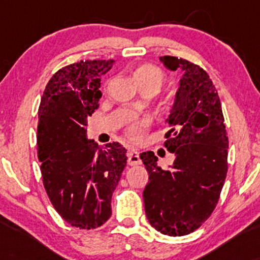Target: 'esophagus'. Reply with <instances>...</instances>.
Masks as SVG:
<instances>
[{
  "instance_id": "obj_1",
  "label": "esophagus",
  "mask_w": 260,
  "mask_h": 260,
  "mask_svg": "<svg viewBox=\"0 0 260 260\" xmlns=\"http://www.w3.org/2000/svg\"><path fill=\"white\" fill-rule=\"evenodd\" d=\"M127 162L128 165L131 166H136L140 164V159H139V153L134 149H131L127 153Z\"/></svg>"
}]
</instances>
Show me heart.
Here are the masks:
<instances>
[{"instance_id":"heart-1","label":"heart","mask_w":260,"mask_h":260,"mask_svg":"<svg viewBox=\"0 0 260 260\" xmlns=\"http://www.w3.org/2000/svg\"><path fill=\"white\" fill-rule=\"evenodd\" d=\"M137 82L140 88L147 85H159L161 88L164 83V74L156 66L144 64L139 67L134 73ZM150 127V120L148 117H133L128 118L124 124L123 133L131 142H139L144 137Z\"/></svg>"}]
</instances>
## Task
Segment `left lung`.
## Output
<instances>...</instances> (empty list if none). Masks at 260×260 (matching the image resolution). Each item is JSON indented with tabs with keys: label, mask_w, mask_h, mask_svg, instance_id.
<instances>
[{
	"label": "left lung",
	"mask_w": 260,
	"mask_h": 260,
	"mask_svg": "<svg viewBox=\"0 0 260 260\" xmlns=\"http://www.w3.org/2000/svg\"><path fill=\"white\" fill-rule=\"evenodd\" d=\"M160 61L183 72L164 143L176 159L162 170L153 151L140 154L149 174L143 199L150 225L175 237L201 228L215 209L228 175L229 137L208 73L184 58L162 56Z\"/></svg>",
	"instance_id": "left-lung-1"
}]
</instances>
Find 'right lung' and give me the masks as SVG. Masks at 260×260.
Here are the masks:
<instances>
[{
  "instance_id": "obj_1",
  "label": "right lung",
  "mask_w": 260,
  "mask_h": 260,
  "mask_svg": "<svg viewBox=\"0 0 260 260\" xmlns=\"http://www.w3.org/2000/svg\"><path fill=\"white\" fill-rule=\"evenodd\" d=\"M113 59H86L58 70L39 106L38 159L50 202L73 228H100L111 216V197L126 168L120 143L98 148L86 139L88 117L101 98V76Z\"/></svg>"
}]
</instances>
